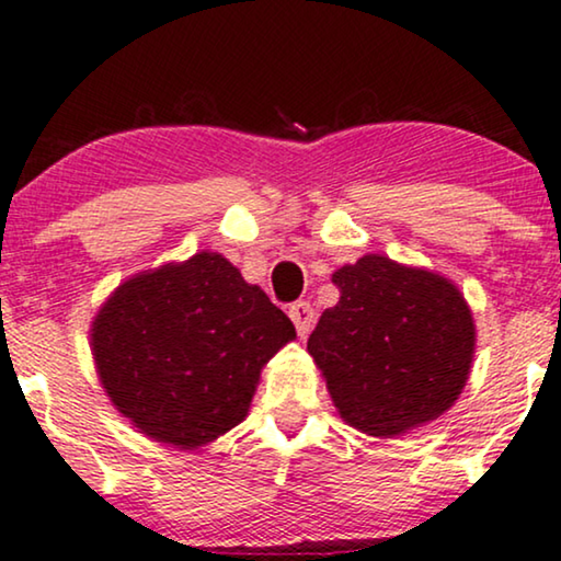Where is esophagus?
Here are the masks:
<instances>
[{
    "mask_svg": "<svg viewBox=\"0 0 561 561\" xmlns=\"http://www.w3.org/2000/svg\"><path fill=\"white\" fill-rule=\"evenodd\" d=\"M288 317H290V322L296 324L298 337H307V334L311 332V327H314V309H311V304H307V301L290 304Z\"/></svg>",
    "mask_w": 561,
    "mask_h": 561,
    "instance_id": "esophagus-1",
    "label": "esophagus"
}]
</instances>
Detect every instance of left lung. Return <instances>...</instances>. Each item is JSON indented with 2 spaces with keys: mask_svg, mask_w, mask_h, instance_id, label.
Wrapping results in <instances>:
<instances>
[{
  "mask_svg": "<svg viewBox=\"0 0 561 561\" xmlns=\"http://www.w3.org/2000/svg\"><path fill=\"white\" fill-rule=\"evenodd\" d=\"M332 283L340 301L319 317L307 351L340 417L374 438H397L448 412L477 347L456 283L383 254H363Z\"/></svg>",
  "mask_w": 561,
  "mask_h": 561,
  "instance_id": "obj_1",
  "label": "left lung"
}]
</instances>
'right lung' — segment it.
Masks as SVG:
<instances>
[{
    "mask_svg": "<svg viewBox=\"0 0 561 561\" xmlns=\"http://www.w3.org/2000/svg\"><path fill=\"white\" fill-rule=\"evenodd\" d=\"M296 327L218 252L130 275L90 327L100 383L147 438L195 450L250 412L260 370Z\"/></svg>",
    "mask_w": 561,
    "mask_h": 561,
    "instance_id": "1",
    "label": "right lung"
}]
</instances>
